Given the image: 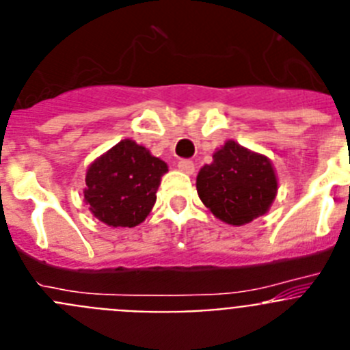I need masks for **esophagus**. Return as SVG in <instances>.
Listing matches in <instances>:
<instances>
[{"instance_id": "obj_1", "label": "esophagus", "mask_w": 350, "mask_h": 350, "mask_svg": "<svg viewBox=\"0 0 350 350\" xmlns=\"http://www.w3.org/2000/svg\"><path fill=\"white\" fill-rule=\"evenodd\" d=\"M178 170L191 175V173H194V163L191 159H180L178 161Z\"/></svg>"}]
</instances>
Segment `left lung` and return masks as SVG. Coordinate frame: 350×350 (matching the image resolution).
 <instances>
[{
  "label": "left lung",
  "instance_id": "1",
  "mask_svg": "<svg viewBox=\"0 0 350 350\" xmlns=\"http://www.w3.org/2000/svg\"><path fill=\"white\" fill-rule=\"evenodd\" d=\"M200 200L221 221L242 226L267 213L277 194V177L265 156L226 142L196 178Z\"/></svg>",
  "mask_w": 350,
  "mask_h": 350
}]
</instances>
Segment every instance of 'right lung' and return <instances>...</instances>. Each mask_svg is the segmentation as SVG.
Returning <instances> with one entry per match:
<instances>
[{
  "label": "right lung",
  "instance_id": "1",
  "mask_svg": "<svg viewBox=\"0 0 350 350\" xmlns=\"http://www.w3.org/2000/svg\"><path fill=\"white\" fill-rule=\"evenodd\" d=\"M166 172L165 161L133 140H122L89 166L83 198L94 217L107 226L133 228L152 210Z\"/></svg>",
  "mask_w": 350,
  "mask_h": 350
}]
</instances>
